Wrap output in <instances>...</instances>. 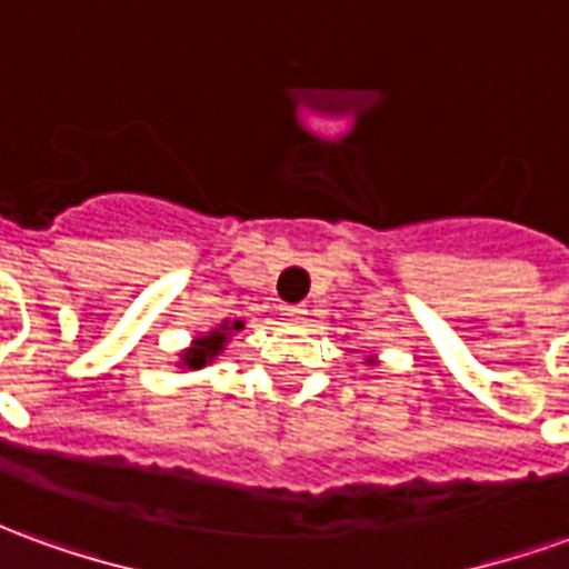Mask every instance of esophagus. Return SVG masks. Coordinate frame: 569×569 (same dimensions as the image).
Returning <instances> with one entry per match:
<instances>
[{
	"label": "esophagus",
	"mask_w": 569,
	"mask_h": 569,
	"mask_svg": "<svg viewBox=\"0 0 569 569\" xmlns=\"http://www.w3.org/2000/svg\"><path fill=\"white\" fill-rule=\"evenodd\" d=\"M280 313H283V320H289V323H301V320H305V313H308V308H305V305H283Z\"/></svg>",
	"instance_id": "obj_1"
}]
</instances>
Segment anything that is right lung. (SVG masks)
I'll return each instance as SVG.
<instances>
[{
  "mask_svg": "<svg viewBox=\"0 0 569 569\" xmlns=\"http://www.w3.org/2000/svg\"><path fill=\"white\" fill-rule=\"evenodd\" d=\"M233 329H243V323H240V320H237V323H221V329H216V332L193 339V348H188V351L181 353V367H188V369L206 367V363H209V360L224 348V341H228V336L233 332Z\"/></svg>",
  "mask_w": 569,
  "mask_h": 569,
  "instance_id": "obj_1",
  "label": "right lung"
}]
</instances>
